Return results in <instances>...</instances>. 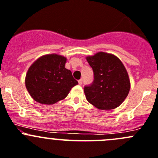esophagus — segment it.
<instances>
[{"label": "esophagus", "mask_w": 158, "mask_h": 158, "mask_svg": "<svg viewBox=\"0 0 158 158\" xmlns=\"http://www.w3.org/2000/svg\"><path fill=\"white\" fill-rule=\"evenodd\" d=\"M78 82H79V85H82V79H79V80L78 81Z\"/></svg>", "instance_id": "1"}]
</instances>
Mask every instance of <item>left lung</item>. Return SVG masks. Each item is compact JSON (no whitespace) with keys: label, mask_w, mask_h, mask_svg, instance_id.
<instances>
[{"label":"left lung","mask_w":158,"mask_h":158,"mask_svg":"<svg viewBox=\"0 0 158 158\" xmlns=\"http://www.w3.org/2000/svg\"><path fill=\"white\" fill-rule=\"evenodd\" d=\"M93 69L94 79L85 86L88 102L101 110H110L120 106L128 95L131 82L124 65L117 56L98 52L86 57Z\"/></svg>","instance_id":"1"}]
</instances>
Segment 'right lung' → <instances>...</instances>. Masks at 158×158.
<instances>
[{"instance_id":"add662e5","label":"right lung","mask_w":158,"mask_h":158,"mask_svg":"<svg viewBox=\"0 0 158 158\" xmlns=\"http://www.w3.org/2000/svg\"><path fill=\"white\" fill-rule=\"evenodd\" d=\"M67 58L59 54L40 56L30 66L25 85L31 98L40 104L52 105L68 96L78 82L65 68Z\"/></svg>"}]
</instances>
